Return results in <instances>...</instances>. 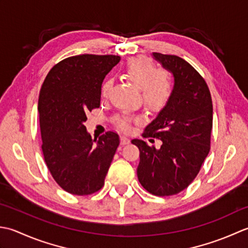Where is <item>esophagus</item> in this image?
Returning a JSON list of instances; mask_svg holds the SVG:
<instances>
[{"label": "esophagus", "mask_w": 248, "mask_h": 248, "mask_svg": "<svg viewBox=\"0 0 248 248\" xmlns=\"http://www.w3.org/2000/svg\"><path fill=\"white\" fill-rule=\"evenodd\" d=\"M130 142L129 138L126 137V136H121V144H127Z\"/></svg>", "instance_id": "34e87169"}]
</instances>
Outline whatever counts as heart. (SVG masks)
Listing matches in <instances>:
<instances>
[{"label": "heart", "mask_w": 248, "mask_h": 248, "mask_svg": "<svg viewBox=\"0 0 248 248\" xmlns=\"http://www.w3.org/2000/svg\"><path fill=\"white\" fill-rule=\"evenodd\" d=\"M123 73L129 81L140 89L142 102L149 109L160 111L170 103L174 91L172 77L166 72H157L155 63L150 58L143 55L131 58L125 64ZM111 84L109 78H105L100 83L102 97H107ZM114 123L123 130L129 128V120L126 117H117Z\"/></svg>", "instance_id": "heart-1"}]
</instances>
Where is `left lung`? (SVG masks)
I'll return each mask as SVG.
<instances>
[{
    "mask_svg": "<svg viewBox=\"0 0 248 248\" xmlns=\"http://www.w3.org/2000/svg\"><path fill=\"white\" fill-rule=\"evenodd\" d=\"M153 57L172 73L174 91L142 136L157 138L163 144L155 149L140 139L131 143L140 151V184L150 194L165 197L184 190L199 173L211 148L213 105L205 80L188 62L158 52Z\"/></svg>",
    "mask_w": 248,
    "mask_h": 248,
    "instance_id": "left-lung-1",
    "label": "left lung"
}]
</instances>
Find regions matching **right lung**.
Wrapping results in <instances>:
<instances>
[{"mask_svg": "<svg viewBox=\"0 0 248 248\" xmlns=\"http://www.w3.org/2000/svg\"><path fill=\"white\" fill-rule=\"evenodd\" d=\"M120 62L119 55L81 54L64 59L50 69L42 85L38 112L42 150L54 181L77 196L94 194L120 144L113 131L92 139L84 122L100 106V83Z\"/></svg>", "mask_w": 248, "mask_h": 248, "instance_id": "right-lung-1", "label": "right lung"}]
</instances>
